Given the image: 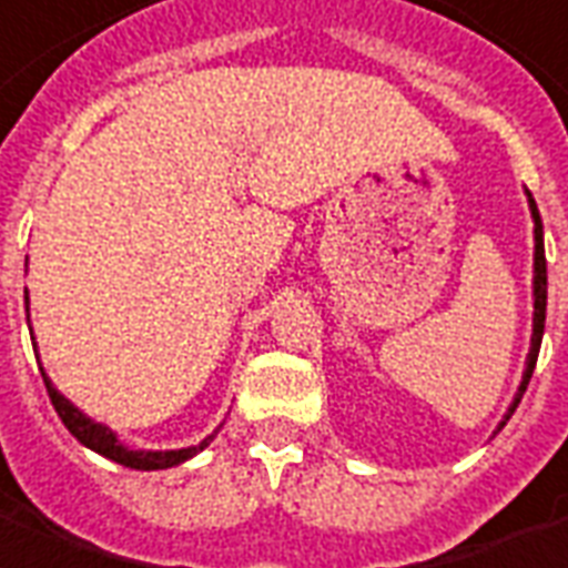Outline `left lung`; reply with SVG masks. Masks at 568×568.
Masks as SVG:
<instances>
[{"label":"left lung","mask_w":568,"mask_h":568,"mask_svg":"<svg viewBox=\"0 0 568 568\" xmlns=\"http://www.w3.org/2000/svg\"><path fill=\"white\" fill-rule=\"evenodd\" d=\"M530 213H532V234H536V262H532V271H536V276H532V297H536V304H532V339H530V355H527V369H524V379H520V388L518 394H515V400H511V406H508L506 413V422L511 418V413L518 409L520 397H524V390H527V385H530V376L532 369H536V358H539V346H541V334H545V306H548V271H545V243H541V216H539V207H536V201H532L530 195ZM503 422V424H506ZM499 424V427H503Z\"/></svg>","instance_id":"8db88e82"}]
</instances>
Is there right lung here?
I'll return each mask as SVG.
<instances>
[{"label": "right lung", "mask_w": 568, "mask_h": 568, "mask_svg": "<svg viewBox=\"0 0 568 568\" xmlns=\"http://www.w3.org/2000/svg\"><path fill=\"white\" fill-rule=\"evenodd\" d=\"M41 376H44V385H48L50 403H53V409L60 413L62 424L69 427V434L74 436L78 443L87 445V448H92V452H99V455H104L108 460H113V464H123L129 466V469H168V466H178L183 464V460H189L192 455H199L201 448L213 439V436H207L204 443L189 445V448H174V452H132V448H125V445L116 439V434H113L111 427L92 422V418H87L74 403L65 400L60 390L53 388V382L48 379V373H41Z\"/></svg>", "instance_id": "right-lung-1"}]
</instances>
